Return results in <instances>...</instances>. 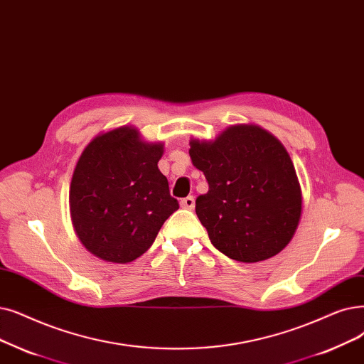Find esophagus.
I'll use <instances>...</instances> for the list:
<instances>
[{"instance_id":"esophagus-1","label":"esophagus","mask_w":364,"mask_h":364,"mask_svg":"<svg viewBox=\"0 0 364 364\" xmlns=\"http://www.w3.org/2000/svg\"><path fill=\"white\" fill-rule=\"evenodd\" d=\"M180 205H181V208H184V210H193L195 208V198L187 196V198L180 200Z\"/></svg>"}]
</instances>
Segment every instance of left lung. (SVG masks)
<instances>
[{
	"label": "left lung",
	"instance_id": "8db88e82",
	"mask_svg": "<svg viewBox=\"0 0 364 364\" xmlns=\"http://www.w3.org/2000/svg\"><path fill=\"white\" fill-rule=\"evenodd\" d=\"M188 154L208 181L196 215L220 252L256 263L286 248L299 225L302 193L290 156L272 134L235 124L214 141L192 139Z\"/></svg>",
	"mask_w": 364,
	"mask_h": 364
}]
</instances>
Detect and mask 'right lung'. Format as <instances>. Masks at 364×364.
Returning <instances> with one entry per match:
<instances>
[{
    "mask_svg": "<svg viewBox=\"0 0 364 364\" xmlns=\"http://www.w3.org/2000/svg\"><path fill=\"white\" fill-rule=\"evenodd\" d=\"M162 154V143L141 141L129 126L95 136L83 150L73 173L70 210L78 240L93 256L135 260L178 210L157 168Z\"/></svg>",
    "mask_w": 364,
    "mask_h": 364,
    "instance_id": "right-lung-1",
    "label": "right lung"
}]
</instances>
